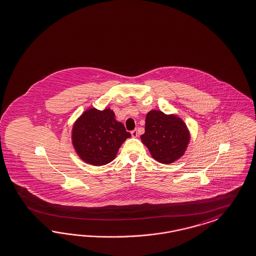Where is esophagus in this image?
I'll use <instances>...</instances> for the list:
<instances>
[{"instance_id":"34e87169","label":"esophagus","mask_w":256,"mask_h":256,"mask_svg":"<svg viewBox=\"0 0 256 256\" xmlns=\"http://www.w3.org/2000/svg\"><path fill=\"white\" fill-rule=\"evenodd\" d=\"M131 134H132V138H138V131L134 130V131L131 132Z\"/></svg>"}]
</instances>
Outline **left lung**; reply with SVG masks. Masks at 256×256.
Segmentation results:
<instances>
[{
  "instance_id": "1",
  "label": "left lung",
  "mask_w": 256,
  "mask_h": 256,
  "mask_svg": "<svg viewBox=\"0 0 256 256\" xmlns=\"http://www.w3.org/2000/svg\"><path fill=\"white\" fill-rule=\"evenodd\" d=\"M140 140L154 160L162 164H172L185 154L190 134L180 116L165 114L160 110H151L146 114L145 132Z\"/></svg>"
}]
</instances>
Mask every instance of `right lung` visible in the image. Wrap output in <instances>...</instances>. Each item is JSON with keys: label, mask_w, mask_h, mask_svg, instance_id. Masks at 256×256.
Wrapping results in <instances>:
<instances>
[{"label": "right lung", "mask_w": 256, "mask_h": 256, "mask_svg": "<svg viewBox=\"0 0 256 256\" xmlns=\"http://www.w3.org/2000/svg\"><path fill=\"white\" fill-rule=\"evenodd\" d=\"M131 136L124 124L116 120L111 108L100 111L88 108L73 124L72 145L82 161L102 166L114 160L118 149Z\"/></svg>", "instance_id": "1"}]
</instances>
